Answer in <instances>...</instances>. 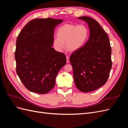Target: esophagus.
Segmentation results:
<instances>
[{
  "instance_id": "1",
  "label": "esophagus",
  "mask_w": 128,
  "mask_h": 128,
  "mask_svg": "<svg viewBox=\"0 0 128 128\" xmlns=\"http://www.w3.org/2000/svg\"><path fill=\"white\" fill-rule=\"evenodd\" d=\"M66 60H67V63L69 62V58L68 56H66Z\"/></svg>"
}]
</instances>
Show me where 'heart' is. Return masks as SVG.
Wrapping results in <instances>:
<instances>
[{
  "instance_id": "1",
  "label": "heart",
  "mask_w": 128,
  "mask_h": 128,
  "mask_svg": "<svg viewBox=\"0 0 128 128\" xmlns=\"http://www.w3.org/2000/svg\"><path fill=\"white\" fill-rule=\"evenodd\" d=\"M57 37L54 38L53 42L58 51H62L66 46L69 51L74 52L82 48L89 37V30L84 24H64L57 30Z\"/></svg>"
}]
</instances>
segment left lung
Listing matches in <instances>:
<instances>
[{
	"mask_svg": "<svg viewBox=\"0 0 128 128\" xmlns=\"http://www.w3.org/2000/svg\"><path fill=\"white\" fill-rule=\"evenodd\" d=\"M78 18L88 23L90 36L82 48L72 52L69 61L76 86L88 92L106 83L112 66V48L108 35L97 21L88 16Z\"/></svg>",
	"mask_w": 128,
	"mask_h": 128,
	"instance_id": "8db88e82",
	"label": "left lung"
}]
</instances>
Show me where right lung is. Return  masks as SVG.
Listing matches in <instances>:
<instances>
[{"instance_id":"add662e5","label":"right lung","mask_w":128,"mask_h":128,"mask_svg":"<svg viewBox=\"0 0 128 128\" xmlns=\"http://www.w3.org/2000/svg\"><path fill=\"white\" fill-rule=\"evenodd\" d=\"M62 21L50 18L34 19L18 34L15 51L16 71L31 92L45 94L51 91L58 72L66 64L64 54L52 47L54 30Z\"/></svg>"}]
</instances>
